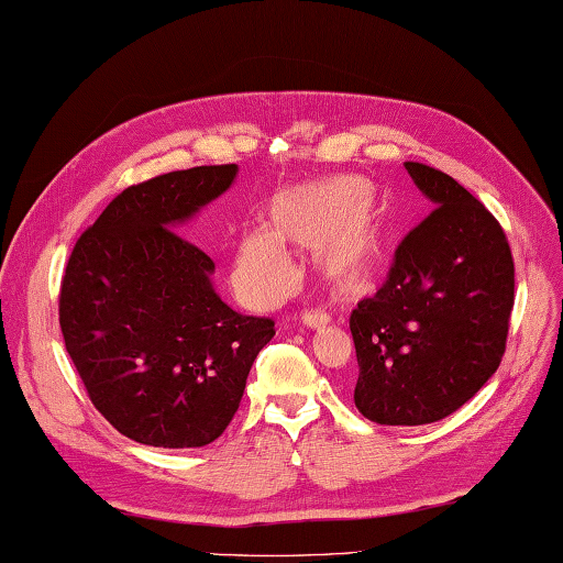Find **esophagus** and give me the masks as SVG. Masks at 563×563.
I'll list each match as a JSON object with an SVG mask.
<instances>
[{
    "instance_id": "34e87169",
    "label": "esophagus",
    "mask_w": 563,
    "mask_h": 563,
    "mask_svg": "<svg viewBox=\"0 0 563 563\" xmlns=\"http://www.w3.org/2000/svg\"><path fill=\"white\" fill-rule=\"evenodd\" d=\"M330 323V316L323 311H305L301 313V325H307L311 330H323Z\"/></svg>"
}]
</instances>
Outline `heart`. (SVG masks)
<instances>
[{"instance_id":"obj_1","label":"heart","mask_w":563,"mask_h":563,"mask_svg":"<svg viewBox=\"0 0 563 563\" xmlns=\"http://www.w3.org/2000/svg\"><path fill=\"white\" fill-rule=\"evenodd\" d=\"M358 176H333L280 190L271 199L266 230L244 235L233 256V287L252 309H271L290 292L295 268L283 247L313 250L321 276L352 287L380 262L387 225Z\"/></svg>"}]
</instances>
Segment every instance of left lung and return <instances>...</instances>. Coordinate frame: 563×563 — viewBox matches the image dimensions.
<instances>
[{
    "instance_id": "1",
    "label": "left lung",
    "mask_w": 563,
    "mask_h": 563,
    "mask_svg": "<svg viewBox=\"0 0 563 563\" xmlns=\"http://www.w3.org/2000/svg\"><path fill=\"white\" fill-rule=\"evenodd\" d=\"M405 166L435 209L350 316L354 405L380 426L435 423L464 407L499 368L514 309V256L499 221L446 173Z\"/></svg>"
}]
</instances>
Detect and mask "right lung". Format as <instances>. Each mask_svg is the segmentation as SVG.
<instances>
[{"label":"right lung","mask_w":563,"mask_h":563,"mask_svg":"<svg viewBox=\"0 0 563 563\" xmlns=\"http://www.w3.org/2000/svg\"><path fill=\"white\" fill-rule=\"evenodd\" d=\"M195 166L125 187L78 238L59 292L66 352L95 409L140 444L187 450L223 435L276 323L216 295L213 262L178 235L235 180Z\"/></svg>","instance_id":"right-lung-1"}]
</instances>
